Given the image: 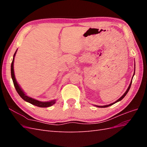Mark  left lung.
<instances>
[{"label":"left lung","instance_id":"obj_1","mask_svg":"<svg viewBox=\"0 0 147 147\" xmlns=\"http://www.w3.org/2000/svg\"><path fill=\"white\" fill-rule=\"evenodd\" d=\"M134 74H135V72H134ZM133 78V77H132ZM131 84H132V81H131V83H130V84H129V87H128V88L127 89V90H126V91L125 92V93H124V94L120 97V98L119 99H118L116 102H113V103H112V104H109V105H104V106H97V105H96V106H97V107H100V108H105V107H109V106H110V105H113V104H115V103H117V102H119V101H120L121 100H122L124 97L126 96V95L127 94V93L128 92V91H129V89H130V88H131Z\"/></svg>","mask_w":147,"mask_h":147}]
</instances>
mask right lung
<instances>
[{
	"label": "right lung",
	"instance_id": "obj_1",
	"mask_svg": "<svg viewBox=\"0 0 147 147\" xmlns=\"http://www.w3.org/2000/svg\"><path fill=\"white\" fill-rule=\"evenodd\" d=\"M16 51L14 55H13V61H12V63H11V78L13 80V84H14V86H15V88L16 89L17 92L18 93V94L20 96V97L23 100H24L26 102H29V103H30L31 104L37 106V107H50L52 105L54 104L55 103L56 100H51V101H50V102H40V101H38L37 100H35L34 99L31 98V97H28V96H26L24 94V92L23 91V90H21V88L18 85V84L17 83V82L16 81V79H15V74H14V70H13V63H14V57H15V56L16 55Z\"/></svg>",
	"mask_w": 147,
	"mask_h": 147
}]
</instances>
